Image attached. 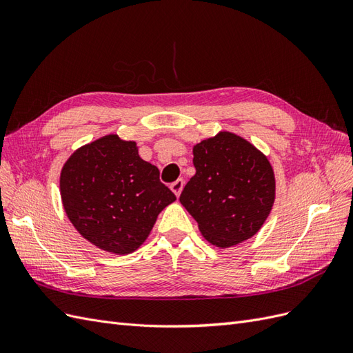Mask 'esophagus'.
<instances>
[{"mask_svg":"<svg viewBox=\"0 0 353 353\" xmlns=\"http://www.w3.org/2000/svg\"><path fill=\"white\" fill-rule=\"evenodd\" d=\"M183 187H184V179L183 178H178L176 181H174L172 184H170V190L174 191L176 197L181 194V191H183Z\"/></svg>","mask_w":353,"mask_h":353,"instance_id":"1","label":"esophagus"}]
</instances>
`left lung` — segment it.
Masks as SVG:
<instances>
[{
	"mask_svg": "<svg viewBox=\"0 0 353 353\" xmlns=\"http://www.w3.org/2000/svg\"><path fill=\"white\" fill-rule=\"evenodd\" d=\"M194 176L179 201L200 232L218 248H230L259 231L275 199L272 168L258 148L219 132L193 148Z\"/></svg>",
	"mask_w": 353,
	"mask_h": 353,
	"instance_id": "8db88e82",
	"label": "left lung"
}]
</instances>
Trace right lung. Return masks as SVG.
I'll return each mask as SVG.
<instances>
[{
  "instance_id": "1",
  "label": "right lung",
  "mask_w": 353,
  "mask_h": 353,
  "mask_svg": "<svg viewBox=\"0 0 353 353\" xmlns=\"http://www.w3.org/2000/svg\"><path fill=\"white\" fill-rule=\"evenodd\" d=\"M63 206L73 227L97 248L126 254L150 234L176 196L132 141L108 135L81 147L61 169Z\"/></svg>"
}]
</instances>
